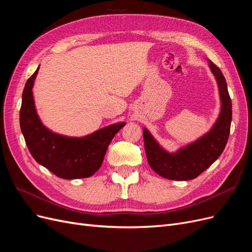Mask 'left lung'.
Instances as JSON below:
<instances>
[{
	"label": "left lung",
	"mask_w": 252,
	"mask_h": 252,
	"mask_svg": "<svg viewBox=\"0 0 252 252\" xmlns=\"http://www.w3.org/2000/svg\"><path fill=\"white\" fill-rule=\"evenodd\" d=\"M210 67L218 82L222 107L218 120L209 133L186 148L171 154L161 149L148 130L144 129V145L149 166L164 178L172 180L196 178L212 166L226 146L232 118L231 100L221 70L212 62H210Z\"/></svg>",
	"instance_id": "left-lung-1"
}]
</instances>
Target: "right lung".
Returning a JSON list of instances; mask_svg holds the SVG:
<instances>
[{
    "instance_id": "1",
    "label": "right lung",
    "mask_w": 252,
    "mask_h": 252,
    "mask_svg": "<svg viewBox=\"0 0 252 252\" xmlns=\"http://www.w3.org/2000/svg\"><path fill=\"white\" fill-rule=\"evenodd\" d=\"M38 68L26 82L20 110L21 129L28 149L34 159L60 178L90 177L99 170L111 140L125 124L111 125L81 138L51 132L41 124L34 106L32 88Z\"/></svg>"
}]
</instances>
